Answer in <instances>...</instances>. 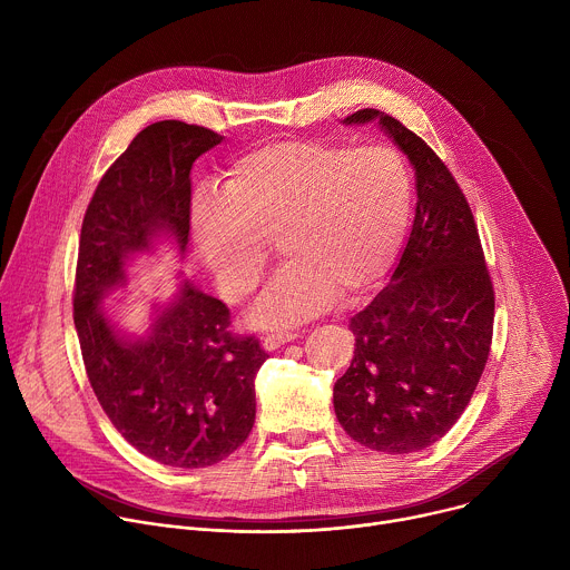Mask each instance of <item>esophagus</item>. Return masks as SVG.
<instances>
[{"label": "esophagus", "instance_id": "1", "mask_svg": "<svg viewBox=\"0 0 570 570\" xmlns=\"http://www.w3.org/2000/svg\"><path fill=\"white\" fill-rule=\"evenodd\" d=\"M297 338V334L295 332H282V334H268L266 338H264V350L266 352H273V350H277V347H282V345H286V343H291V341H295Z\"/></svg>", "mask_w": 570, "mask_h": 570}]
</instances>
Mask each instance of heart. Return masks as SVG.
<instances>
[{
  "mask_svg": "<svg viewBox=\"0 0 570 570\" xmlns=\"http://www.w3.org/2000/svg\"><path fill=\"white\" fill-rule=\"evenodd\" d=\"M413 178L390 146L288 139L236 157L220 194H200L191 229L218 291L248 299L279 238L286 266L253 322L288 327L361 295L390 268L409 229Z\"/></svg>",
  "mask_w": 570,
  "mask_h": 570,
  "instance_id": "obj_1",
  "label": "heart"
}]
</instances>
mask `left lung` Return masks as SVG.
Instances as JSON below:
<instances>
[{"instance_id": "left-lung-1", "label": "left lung", "mask_w": 570, "mask_h": 570, "mask_svg": "<svg viewBox=\"0 0 570 570\" xmlns=\"http://www.w3.org/2000/svg\"><path fill=\"white\" fill-rule=\"evenodd\" d=\"M379 121L415 169L413 232L390 284L350 320L352 365L334 385L341 426L358 444L413 453L460 420L494 334V286L471 207L435 150L374 108L343 124Z\"/></svg>"}]
</instances>
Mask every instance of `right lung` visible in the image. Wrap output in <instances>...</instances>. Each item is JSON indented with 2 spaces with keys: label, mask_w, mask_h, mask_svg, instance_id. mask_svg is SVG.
<instances>
[{
  "label": "right lung",
  "mask_w": 570,
  "mask_h": 570,
  "mask_svg": "<svg viewBox=\"0 0 570 570\" xmlns=\"http://www.w3.org/2000/svg\"><path fill=\"white\" fill-rule=\"evenodd\" d=\"M209 128L167 119L146 126L104 174L88 205L76 262L73 324L90 385L112 426L169 466H212L248 440L255 376L268 354L229 330V308L183 282L144 338H124L101 297L126 279L124 262L171 236L189 243L191 167L220 144Z\"/></svg>",
  "instance_id": "obj_1"
}]
</instances>
